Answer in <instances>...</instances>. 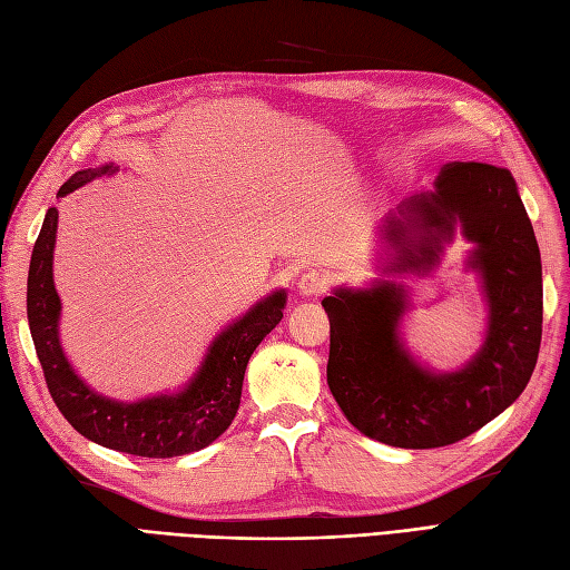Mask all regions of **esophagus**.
Segmentation results:
<instances>
[{
    "instance_id": "obj_1",
    "label": "esophagus",
    "mask_w": 570,
    "mask_h": 570,
    "mask_svg": "<svg viewBox=\"0 0 570 570\" xmlns=\"http://www.w3.org/2000/svg\"><path fill=\"white\" fill-rule=\"evenodd\" d=\"M326 285H328V281L321 271H306L299 275L297 292L302 297H314V295H321V292L326 289Z\"/></svg>"
}]
</instances>
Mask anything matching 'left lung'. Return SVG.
<instances>
[{"mask_svg":"<svg viewBox=\"0 0 570 570\" xmlns=\"http://www.w3.org/2000/svg\"><path fill=\"white\" fill-rule=\"evenodd\" d=\"M460 229L487 302L480 350L453 372H436L407 350L400 321L410 292L379 278L335 287L321 306L331 321L328 389L347 422L397 449H439L474 434L513 405L534 372L542 341V258L505 167L453 163L434 189L405 198L383 218L393 249L383 273L429 275Z\"/></svg>","mask_w":570,"mask_h":570,"instance_id":"obj_1","label":"left lung"}]
</instances>
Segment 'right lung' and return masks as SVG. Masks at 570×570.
<instances>
[{
	"label": "right lung",
	"mask_w": 570,
	"mask_h": 570,
	"mask_svg": "<svg viewBox=\"0 0 570 570\" xmlns=\"http://www.w3.org/2000/svg\"><path fill=\"white\" fill-rule=\"evenodd\" d=\"M119 170L115 163L88 167L71 175L57 198L76 191L98 177ZM59 210L48 208L38 242L30 256L26 312L38 360L50 395L65 420L105 449L141 458H175L202 451L233 424L242 381L258 343L278 326L287 304V292L273 289L239 318L213 337L194 376L175 393H158L141 400H117L102 395L76 374L59 337L61 299L55 287V242Z\"/></svg>",
	"instance_id": "right-lung-1"
}]
</instances>
